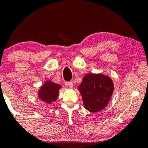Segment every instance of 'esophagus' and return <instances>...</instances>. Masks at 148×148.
Segmentation results:
<instances>
[{"label": "esophagus", "instance_id": "34e87169", "mask_svg": "<svg viewBox=\"0 0 148 148\" xmlns=\"http://www.w3.org/2000/svg\"><path fill=\"white\" fill-rule=\"evenodd\" d=\"M67 86L69 88H73V82H67Z\"/></svg>", "mask_w": 148, "mask_h": 148}]
</instances>
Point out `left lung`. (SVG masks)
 Returning <instances> with one entry per match:
<instances>
[{
  "instance_id": "1",
  "label": "left lung",
  "mask_w": 148,
  "mask_h": 148,
  "mask_svg": "<svg viewBox=\"0 0 148 148\" xmlns=\"http://www.w3.org/2000/svg\"><path fill=\"white\" fill-rule=\"evenodd\" d=\"M84 108L90 112L101 111L108 104L114 92L113 81L102 74L88 73L78 87Z\"/></svg>"
}]
</instances>
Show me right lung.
<instances>
[{"label":"right lung","instance_id":"add662e5","mask_svg":"<svg viewBox=\"0 0 148 148\" xmlns=\"http://www.w3.org/2000/svg\"><path fill=\"white\" fill-rule=\"evenodd\" d=\"M62 87L58 84L51 80L46 81L38 90L37 96L39 99L48 104H52L56 102L59 95V90Z\"/></svg>","mask_w":148,"mask_h":148}]
</instances>
